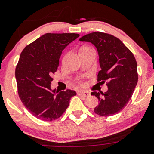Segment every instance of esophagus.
Listing matches in <instances>:
<instances>
[{"mask_svg":"<svg viewBox=\"0 0 154 154\" xmlns=\"http://www.w3.org/2000/svg\"><path fill=\"white\" fill-rule=\"evenodd\" d=\"M77 94L80 97H87L90 95L89 92L88 91H78L77 92Z\"/></svg>","mask_w":154,"mask_h":154,"instance_id":"1","label":"esophagus"}]
</instances>
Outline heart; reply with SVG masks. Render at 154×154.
<instances>
[{
	"instance_id": "heart-1",
	"label": "heart",
	"mask_w": 154,
	"mask_h": 154,
	"mask_svg": "<svg viewBox=\"0 0 154 154\" xmlns=\"http://www.w3.org/2000/svg\"><path fill=\"white\" fill-rule=\"evenodd\" d=\"M88 48V47H83V48Z\"/></svg>"
}]
</instances>
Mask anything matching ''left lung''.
Here are the masks:
<instances>
[{"label":"left lung","mask_w":154,"mask_h":154,"mask_svg":"<svg viewBox=\"0 0 154 154\" xmlns=\"http://www.w3.org/2000/svg\"><path fill=\"white\" fill-rule=\"evenodd\" d=\"M80 40L91 42L97 48L101 68L97 82L106 83L108 86L104 93H91L99 101L94 112L100 116L117 114L127 106L137 84V63L134 55L119 38L106 32H91Z\"/></svg>","instance_id":"8db88e82"}]
</instances>
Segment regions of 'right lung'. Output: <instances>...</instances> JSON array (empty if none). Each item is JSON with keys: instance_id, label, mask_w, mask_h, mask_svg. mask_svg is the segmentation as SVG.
I'll list each match as a JSON object with an SVG mask.
<instances>
[{"instance_id": "1", "label": "right lung", "mask_w": 154, "mask_h": 154, "mask_svg": "<svg viewBox=\"0 0 154 154\" xmlns=\"http://www.w3.org/2000/svg\"><path fill=\"white\" fill-rule=\"evenodd\" d=\"M79 36L77 33L44 34L26 46L20 55L15 68L18 96L29 112L40 120L58 119L76 95L71 89L57 91L56 94L51 84L62 51Z\"/></svg>"}]
</instances>
